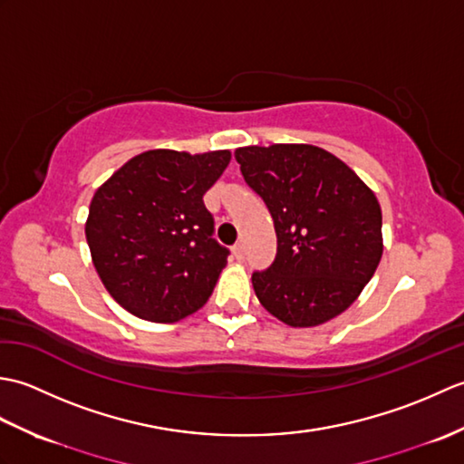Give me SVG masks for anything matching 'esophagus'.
<instances>
[{"mask_svg":"<svg viewBox=\"0 0 464 464\" xmlns=\"http://www.w3.org/2000/svg\"><path fill=\"white\" fill-rule=\"evenodd\" d=\"M233 255H235V259L237 261H243L245 259V247H243V243H237L233 247Z\"/></svg>","mask_w":464,"mask_h":464,"instance_id":"34e87169","label":"esophagus"}]
</instances>
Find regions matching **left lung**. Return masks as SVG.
<instances>
[{"mask_svg": "<svg viewBox=\"0 0 464 464\" xmlns=\"http://www.w3.org/2000/svg\"><path fill=\"white\" fill-rule=\"evenodd\" d=\"M235 160L277 233L271 267L251 277L259 303L289 327H314L349 309L382 255L374 193L314 145L239 147Z\"/></svg>", "mask_w": 464, "mask_h": 464, "instance_id": "1", "label": "left lung"}]
</instances>
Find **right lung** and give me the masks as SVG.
Returning <instances> with one entry per match:
<instances>
[{
    "mask_svg": "<svg viewBox=\"0 0 464 464\" xmlns=\"http://www.w3.org/2000/svg\"><path fill=\"white\" fill-rule=\"evenodd\" d=\"M231 151L151 150L95 191L85 223L95 271L125 311L175 323L211 297L229 249L213 239L203 195Z\"/></svg>",
    "mask_w": 464,
    "mask_h": 464,
    "instance_id": "right-lung-1",
    "label": "right lung"
}]
</instances>
